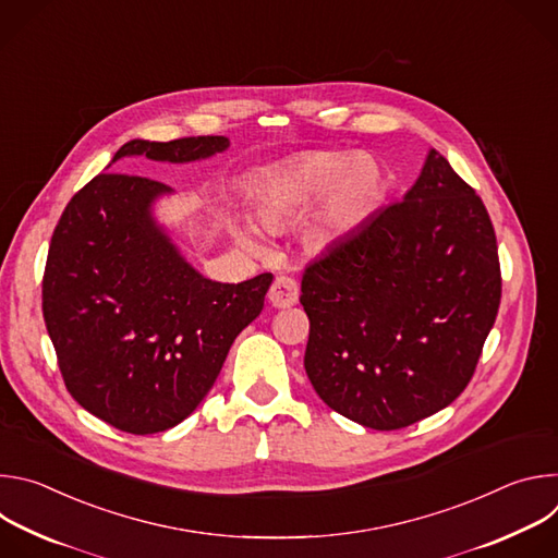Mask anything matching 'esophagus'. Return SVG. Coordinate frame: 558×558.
I'll list each match as a JSON object with an SVG mask.
<instances>
[{
  "instance_id": "34e87169",
  "label": "esophagus",
  "mask_w": 558,
  "mask_h": 558,
  "mask_svg": "<svg viewBox=\"0 0 558 558\" xmlns=\"http://www.w3.org/2000/svg\"><path fill=\"white\" fill-rule=\"evenodd\" d=\"M269 302L276 308H289L298 302V284L289 276H278L269 289Z\"/></svg>"
}]
</instances>
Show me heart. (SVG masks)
Segmentation results:
<instances>
[{
  "mask_svg": "<svg viewBox=\"0 0 558 558\" xmlns=\"http://www.w3.org/2000/svg\"><path fill=\"white\" fill-rule=\"evenodd\" d=\"M384 187V170L373 156L311 149L265 172L250 187V203L263 227L282 229L317 201L306 235L313 245H327L368 218ZM238 235L250 250H258L252 229L243 227Z\"/></svg>",
  "mask_w": 558,
  "mask_h": 558,
  "instance_id": "heart-1",
  "label": "heart"
}]
</instances>
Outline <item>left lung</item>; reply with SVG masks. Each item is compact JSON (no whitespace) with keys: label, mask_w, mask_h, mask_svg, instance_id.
<instances>
[{"label":"left lung","mask_w":558,"mask_h":558,"mask_svg":"<svg viewBox=\"0 0 558 558\" xmlns=\"http://www.w3.org/2000/svg\"><path fill=\"white\" fill-rule=\"evenodd\" d=\"M499 302L488 209L430 149L404 201L304 269L306 375L336 413L375 430L407 428L463 392Z\"/></svg>","instance_id":"8db88e82"}]
</instances>
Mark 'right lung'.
Returning a JSON list of instances; mask_svg holds the SVG:
<instances>
[{"mask_svg": "<svg viewBox=\"0 0 558 558\" xmlns=\"http://www.w3.org/2000/svg\"><path fill=\"white\" fill-rule=\"evenodd\" d=\"M227 145L225 136L134 138L112 161L187 163ZM168 192L138 174L95 177L65 205L41 282L44 323L68 392L132 435L168 430L196 411L274 280L260 274L222 284L190 267L149 211Z\"/></svg>", "mask_w": 558, "mask_h": 558, "instance_id": "obj_1", "label": "right lung"}]
</instances>
